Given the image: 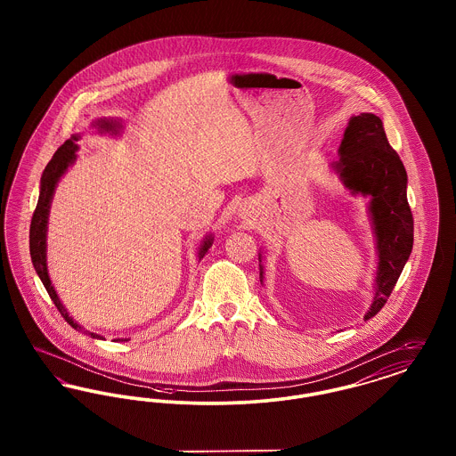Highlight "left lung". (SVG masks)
<instances>
[{"label": "left lung", "instance_id": "obj_1", "mask_svg": "<svg viewBox=\"0 0 456 456\" xmlns=\"http://www.w3.org/2000/svg\"><path fill=\"white\" fill-rule=\"evenodd\" d=\"M338 160L330 166L350 195L368 196V214L376 240L374 296L364 322L378 314L390 297L412 253L413 217L407 201V171L388 143L383 121L372 112L348 119ZM261 253L258 260L261 261ZM260 265V282H263Z\"/></svg>", "mask_w": 456, "mask_h": 456}]
</instances>
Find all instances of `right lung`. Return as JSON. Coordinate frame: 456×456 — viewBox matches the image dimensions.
I'll return each mask as SVG.
<instances>
[{"mask_svg":"<svg viewBox=\"0 0 456 456\" xmlns=\"http://www.w3.org/2000/svg\"><path fill=\"white\" fill-rule=\"evenodd\" d=\"M92 128H95L99 133H109L112 136H118V134H121L123 123L119 119L101 118V119H95L92 123ZM80 138L82 136L78 133L71 134V138L66 140L65 143L53 155L49 164L45 166L43 177H41L37 207H36L34 217H32V222H30V258H32V265L36 268V273L39 275V279L44 283L49 297L53 299L54 305L60 309V313L68 322V325L73 326L78 331H82L84 326L78 325V322H75L69 316L68 309L61 303V299L58 297L56 289H54V285L51 282V277H49V272H47V224H49V210H51V201H53V196H54V191H56V186H58L60 179L65 175L68 167H71L75 164L77 151H78V143L77 142ZM212 242H214V236L212 234L205 236V239L200 244V248H198V260H201L205 256V253L208 251ZM90 337L104 340V337L97 335V333H90ZM118 340L119 342H126V338H118Z\"/></svg>","mask_w":456,"mask_h":456,"instance_id":"obj_1","label":"right lung"}]
</instances>
